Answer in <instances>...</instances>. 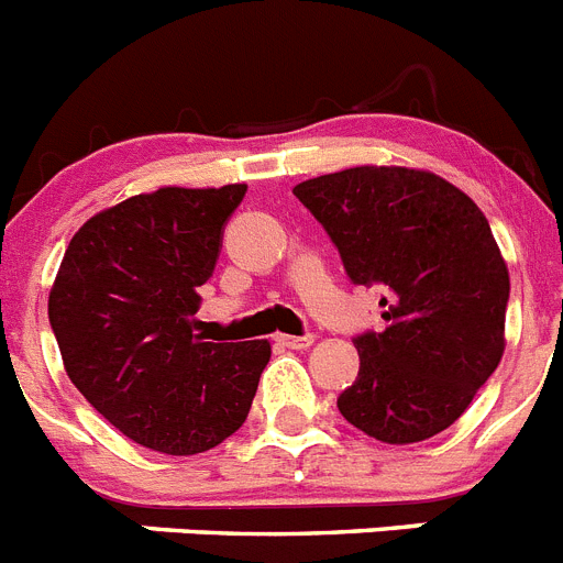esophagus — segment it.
<instances>
[{
  "label": "esophagus",
  "instance_id": "1",
  "mask_svg": "<svg viewBox=\"0 0 563 563\" xmlns=\"http://www.w3.org/2000/svg\"><path fill=\"white\" fill-rule=\"evenodd\" d=\"M276 341L282 343V346H287V350H307V346H312V341H316V338L312 335H278Z\"/></svg>",
  "mask_w": 563,
  "mask_h": 563
}]
</instances>
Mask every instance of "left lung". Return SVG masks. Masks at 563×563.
I'll return each instance as SVG.
<instances>
[{"instance_id":"obj_1","label":"left lung","mask_w":563,"mask_h":563,"mask_svg":"<svg viewBox=\"0 0 563 563\" xmlns=\"http://www.w3.org/2000/svg\"><path fill=\"white\" fill-rule=\"evenodd\" d=\"M352 285L380 287L383 330L352 338L361 369L338 411L391 445L440 434L505 352L510 276L485 213L429 172L357 166L292 188Z\"/></svg>"}]
</instances>
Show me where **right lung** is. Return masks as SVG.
<instances>
[{
    "label": "right lung",
    "mask_w": 563,
    "mask_h": 563,
    "mask_svg": "<svg viewBox=\"0 0 563 563\" xmlns=\"http://www.w3.org/2000/svg\"><path fill=\"white\" fill-rule=\"evenodd\" d=\"M247 186L161 188L84 222L49 292V327L76 389L129 440L200 454L245 422L267 341L194 335Z\"/></svg>",
    "instance_id": "1"
}]
</instances>
